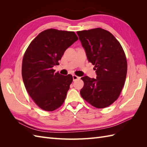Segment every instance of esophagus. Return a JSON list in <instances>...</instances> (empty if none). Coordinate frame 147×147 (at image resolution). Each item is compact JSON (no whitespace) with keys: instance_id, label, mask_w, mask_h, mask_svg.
Returning <instances> with one entry per match:
<instances>
[{"instance_id":"obj_1","label":"esophagus","mask_w":147,"mask_h":147,"mask_svg":"<svg viewBox=\"0 0 147 147\" xmlns=\"http://www.w3.org/2000/svg\"><path fill=\"white\" fill-rule=\"evenodd\" d=\"M72 77H73V80H74V81L77 80H78V79L80 78V77H78V76H77V75H72Z\"/></svg>"}]
</instances>
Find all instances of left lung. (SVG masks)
I'll list each match as a JSON object with an SVG mask.
<instances>
[{"mask_svg":"<svg viewBox=\"0 0 147 147\" xmlns=\"http://www.w3.org/2000/svg\"><path fill=\"white\" fill-rule=\"evenodd\" d=\"M88 61L94 65L96 78L84 76L80 91L91 105L103 109L119 97L126 80L127 61L123 49L113 35L102 28L77 32Z\"/></svg>","mask_w":147,"mask_h":147,"instance_id":"1","label":"left lung"}]
</instances>
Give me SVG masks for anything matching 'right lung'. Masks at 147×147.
<instances>
[{
	"label": "right lung",
	"mask_w": 147,
	"mask_h": 147,
	"mask_svg": "<svg viewBox=\"0 0 147 147\" xmlns=\"http://www.w3.org/2000/svg\"><path fill=\"white\" fill-rule=\"evenodd\" d=\"M74 32L50 29L40 33L26 50L22 63V77L31 98L45 111L58 109L64 103L72 75L55 73L64 51L78 40Z\"/></svg>",
	"instance_id": "add662e5"
}]
</instances>
